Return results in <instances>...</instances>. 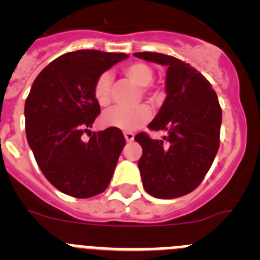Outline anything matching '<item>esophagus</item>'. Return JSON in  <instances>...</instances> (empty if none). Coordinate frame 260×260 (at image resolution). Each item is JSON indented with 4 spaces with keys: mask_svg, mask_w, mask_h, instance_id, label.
<instances>
[{
    "mask_svg": "<svg viewBox=\"0 0 260 260\" xmlns=\"http://www.w3.org/2000/svg\"><path fill=\"white\" fill-rule=\"evenodd\" d=\"M125 139H126V142H133L134 141V134H133V133H125Z\"/></svg>",
    "mask_w": 260,
    "mask_h": 260,
    "instance_id": "34e87169",
    "label": "esophagus"
}]
</instances>
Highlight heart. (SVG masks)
Instances as JSON below:
<instances>
[{"label":"heart","instance_id":"b5f03b06","mask_svg":"<svg viewBox=\"0 0 260 260\" xmlns=\"http://www.w3.org/2000/svg\"><path fill=\"white\" fill-rule=\"evenodd\" d=\"M123 74L133 83L141 87L142 93L155 96L148 86L153 79V70L151 66L143 62H134L123 68ZM110 88H112V77L109 73H102L93 86V96L100 107H108L110 104ZM150 119V108L147 105H138L135 108H112L103 113L100 122L104 127H113L130 133L146 125Z\"/></svg>","mask_w":260,"mask_h":260}]
</instances>
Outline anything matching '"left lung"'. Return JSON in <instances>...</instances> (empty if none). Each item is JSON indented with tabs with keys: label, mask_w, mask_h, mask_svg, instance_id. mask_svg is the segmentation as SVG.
Listing matches in <instances>:
<instances>
[{
	"label": "left lung",
	"mask_w": 260,
	"mask_h": 260,
	"mask_svg": "<svg viewBox=\"0 0 260 260\" xmlns=\"http://www.w3.org/2000/svg\"><path fill=\"white\" fill-rule=\"evenodd\" d=\"M134 56L168 69L167 98L148 125L167 135L161 141L135 135L143 150L138 161L143 187L155 198H178L197 189L210 171L219 150L221 108L210 82L189 63L162 53Z\"/></svg>",
	"instance_id": "1"
}]
</instances>
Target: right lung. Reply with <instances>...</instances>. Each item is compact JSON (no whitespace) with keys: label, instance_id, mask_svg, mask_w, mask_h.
<instances>
[{"label":"right lung","instance_id":"add662e5","mask_svg":"<svg viewBox=\"0 0 260 260\" xmlns=\"http://www.w3.org/2000/svg\"><path fill=\"white\" fill-rule=\"evenodd\" d=\"M125 53L83 49L52 61L34 80L24 104L26 135L40 171L57 190L74 198H91L109 185L125 137L108 127L82 141L100 105L93 96L98 77Z\"/></svg>","mask_w":260,"mask_h":260}]
</instances>
